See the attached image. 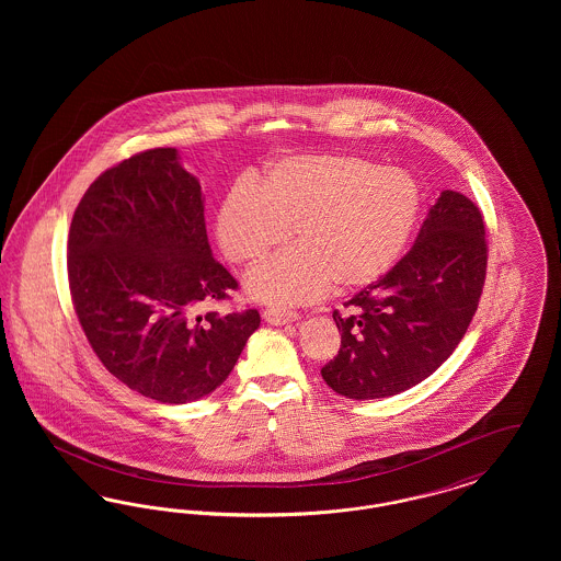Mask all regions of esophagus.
Segmentation results:
<instances>
[{"label": "esophagus", "instance_id": "esophagus-1", "mask_svg": "<svg viewBox=\"0 0 561 561\" xmlns=\"http://www.w3.org/2000/svg\"><path fill=\"white\" fill-rule=\"evenodd\" d=\"M263 318L273 325H284V323H293L298 320V316L294 311H286V309H267L263 313Z\"/></svg>", "mask_w": 561, "mask_h": 561}]
</instances>
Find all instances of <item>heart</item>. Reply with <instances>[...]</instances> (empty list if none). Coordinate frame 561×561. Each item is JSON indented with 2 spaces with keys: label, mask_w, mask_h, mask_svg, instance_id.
Here are the masks:
<instances>
[{
  "label": "heart",
  "mask_w": 561,
  "mask_h": 561,
  "mask_svg": "<svg viewBox=\"0 0 561 561\" xmlns=\"http://www.w3.org/2000/svg\"><path fill=\"white\" fill-rule=\"evenodd\" d=\"M421 188L400 168L355 156H300L268 168L261 188H233L218 213V241L233 263H256L248 293L273 307L316 300L336 284L357 290L400 259L419 214Z\"/></svg>",
  "instance_id": "b5f03b06"
}]
</instances>
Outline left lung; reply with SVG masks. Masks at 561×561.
I'll list each match as a JSON object with an SVG mask.
<instances>
[{"label":"left lung","instance_id":"8db88e82","mask_svg":"<svg viewBox=\"0 0 561 561\" xmlns=\"http://www.w3.org/2000/svg\"><path fill=\"white\" fill-rule=\"evenodd\" d=\"M488 245L480 208L442 191L410 252L334 311L341 348L321 376L348 400H380L419 385L458 347L480 305Z\"/></svg>","mask_w":561,"mask_h":561}]
</instances>
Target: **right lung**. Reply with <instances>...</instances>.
I'll use <instances>...</instances> for the list:
<instances>
[{
	"mask_svg": "<svg viewBox=\"0 0 561 561\" xmlns=\"http://www.w3.org/2000/svg\"><path fill=\"white\" fill-rule=\"evenodd\" d=\"M67 271L88 343L149 400L210 396L261 325L256 309L195 316L238 282L214 261L202 185L172 147L133 156L88 187L71 220Z\"/></svg>",
	"mask_w": 561,
	"mask_h": 561,
	"instance_id": "1",
	"label": "right lung"
}]
</instances>
